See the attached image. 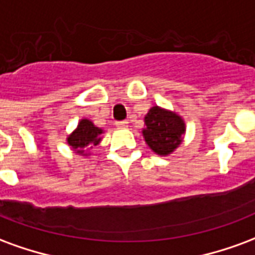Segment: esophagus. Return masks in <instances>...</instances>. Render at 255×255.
<instances>
[{
  "label": "esophagus",
  "mask_w": 255,
  "mask_h": 255,
  "mask_svg": "<svg viewBox=\"0 0 255 255\" xmlns=\"http://www.w3.org/2000/svg\"><path fill=\"white\" fill-rule=\"evenodd\" d=\"M116 127L127 128L128 127V122H127V120H123V122H116Z\"/></svg>",
  "instance_id": "34e87169"
}]
</instances>
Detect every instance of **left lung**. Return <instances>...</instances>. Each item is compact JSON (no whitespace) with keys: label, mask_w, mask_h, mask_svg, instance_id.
Here are the masks:
<instances>
[{"label":"left lung","mask_w":255,"mask_h":255,"mask_svg":"<svg viewBox=\"0 0 255 255\" xmlns=\"http://www.w3.org/2000/svg\"><path fill=\"white\" fill-rule=\"evenodd\" d=\"M142 133L150 149L158 155H168L182 143L186 132V124L175 112L166 111L160 106H153L144 116Z\"/></svg>","instance_id":"left-lung-1"}]
</instances>
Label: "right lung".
<instances>
[{
    "mask_svg": "<svg viewBox=\"0 0 255 255\" xmlns=\"http://www.w3.org/2000/svg\"><path fill=\"white\" fill-rule=\"evenodd\" d=\"M102 132L104 131L101 128L95 127L93 122H90L89 119H82L79 122L76 129L67 138V142L75 153L84 155L86 147L93 149L94 146L100 143L102 139L101 138Z\"/></svg>",
    "mask_w": 255,
    "mask_h": 255,
    "instance_id": "obj_1",
    "label": "right lung"
}]
</instances>
